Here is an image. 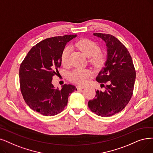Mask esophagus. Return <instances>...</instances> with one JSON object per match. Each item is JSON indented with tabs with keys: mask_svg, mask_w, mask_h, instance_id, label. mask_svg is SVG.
I'll list each match as a JSON object with an SVG mask.
<instances>
[{
	"mask_svg": "<svg viewBox=\"0 0 153 153\" xmlns=\"http://www.w3.org/2000/svg\"><path fill=\"white\" fill-rule=\"evenodd\" d=\"M76 88H77V89H84L86 87L85 85H77Z\"/></svg>",
	"mask_w": 153,
	"mask_h": 153,
	"instance_id": "34e87169",
	"label": "esophagus"
}]
</instances>
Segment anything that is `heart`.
<instances>
[{"mask_svg": "<svg viewBox=\"0 0 153 153\" xmlns=\"http://www.w3.org/2000/svg\"><path fill=\"white\" fill-rule=\"evenodd\" d=\"M76 47L83 54L89 58V61L96 66L102 65L106 61V55L104 52L100 51L99 45L92 40L84 39L80 40L76 44ZM71 48L67 45L63 49L61 60L64 65H68L69 64V55ZM92 75L90 70L87 69H75L71 72L69 74L70 80L76 84H83L87 82L89 77Z\"/></svg>", "mask_w": 153, "mask_h": 153, "instance_id": "obj_1", "label": "heart"}]
</instances>
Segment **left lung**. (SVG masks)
I'll return each instance as SVG.
<instances>
[{
	"instance_id": "left-lung-1",
	"label": "left lung",
	"mask_w": 153,
	"mask_h": 153,
	"mask_svg": "<svg viewBox=\"0 0 153 153\" xmlns=\"http://www.w3.org/2000/svg\"><path fill=\"white\" fill-rule=\"evenodd\" d=\"M101 38L107 47V61L99 72L96 81L108 83L104 92L97 90L95 98L88 102L92 112L102 117H109L121 112L132 96L136 71L131 56L124 45L114 36L94 33Z\"/></svg>"
}]
</instances>
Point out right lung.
I'll list each match as a JSON object with an SVG mask.
<instances>
[{
  "mask_svg": "<svg viewBox=\"0 0 153 153\" xmlns=\"http://www.w3.org/2000/svg\"><path fill=\"white\" fill-rule=\"evenodd\" d=\"M77 35H65L45 39L29 51L19 69L20 87L30 109L45 116H55L68 104L74 85L64 84L55 89L52 77L59 72L61 53L67 42Z\"/></svg>",
  "mask_w": 153,
  "mask_h": 153,
  "instance_id": "right-lung-1",
  "label": "right lung"
}]
</instances>
